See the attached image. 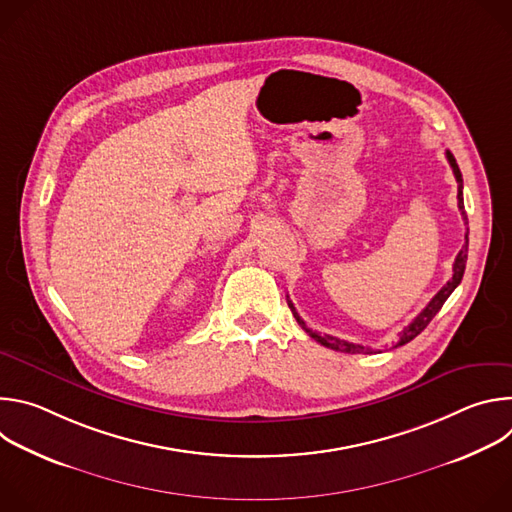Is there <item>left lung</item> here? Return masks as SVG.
Returning <instances> with one entry per match:
<instances>
[{
	"mask_svg": "<svg viewBox=\"0 0 512 512\" xmlns=\"http://www.w3.org/2000/svg\"><path fill=\"white\" fill-rule=\"evenodd\" d=\"M446 158H448V162H450V166H452V170H454V176H456V182H458V208H460V212H462V218H464V223L468 225V216H466V210H464V196H462V188H464V180H462V172H460V168H458V164H456V158L452 156V152H446ZM466 259H468V229H466V243H464V247H462V251L458 253V257H456V261H454V275H452V279L437 291V294L431 298V302L421 310V314L401 332V338H399V344L397 346H403V344H407V342H411L417 334H421L423 330H425V326L433 320V316L442 310V306L446 304V300L452 296V291L460 285V281H462V277H464V269H466ZM287 306H289V310H291V314H294V318L298 320V324L316 340V342H320L322 346H326V348H332V350H340V352H350V354H360V352H364V354H369V352H373L371 348H367V346H360V344H352V342H346V340H340V338H336V336H330V334H324V336H320L318 332H314L312 328H308L306 326V322L300 318V314L296 312V308H294V304H291L289 300H287Z\"/></svg>",
	"mask_w": 512,
	"mask_h": 512,
	"instance_id": "8db88e82",
	"label": "left lung"
}]
</instances>
